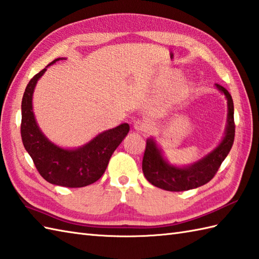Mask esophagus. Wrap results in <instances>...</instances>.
<instances>
[{"instance_id": "esophagus-1", "label": "esophagus", "mask_w": 259, "mask_h": 259, "mask_svg": "<svg viewBox=\"0 0 259 259\" xmlns=\"http://www.w3.org/2000/svg\"><path fill=\"white\" fill-rule=\"evenodd\" d=\"M134 128L139 132H147L150 130V124L144 119H136L134 122Z\"/></svg>"}]
</instances>
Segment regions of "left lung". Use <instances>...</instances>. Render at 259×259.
Masks as SVG:
<instances>
[{"label": "left lung", "instance_id": "obj_1", "mask_svg": "<svg viewBox=\"0 0 259 259\" xmlns=\"http://www.w3.org/2000/svg\"><path fill=\"white\" fill-rule=\"evenodd\" d=\"M215 86L225 94L228 100V125L224 140L202 160L188 167L168 165L163 159L160 150L156 147L155 142L151 139L147 140L142 168L146 180L153 186L166 191H187L208 183L219 170L221 163L233 147L236 126L234 120V102L231 95L225 87L218 83Z\"/></svg>", "mask_w": 259, "mask_h": 259}]
</instances>
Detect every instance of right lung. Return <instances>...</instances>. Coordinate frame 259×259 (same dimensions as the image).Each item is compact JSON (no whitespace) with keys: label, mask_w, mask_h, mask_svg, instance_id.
<instances>
[{"label":"right lung","mask_w":259,"mask_h":259,"mask_svg":"<svg viewBox=\"0 0 259 259\" xmlns=\"http://www.w3.org/2000/svg\"><path fill=\"white\" fill-rule=\"evenodd\" d=\"M56 59L50 65L56 61ZM48 65V66H50ZM47 68L29 81L22 98L21 137L26 152L33 160L40 176L49 183L67 188H82L99 180L106 171L110 156L127 135L128 124L98 134L85 146L63 150L52 144L41 133L32 112V94L38 79Z\"/></svg>","instance_id":"1"}]
</instances>
